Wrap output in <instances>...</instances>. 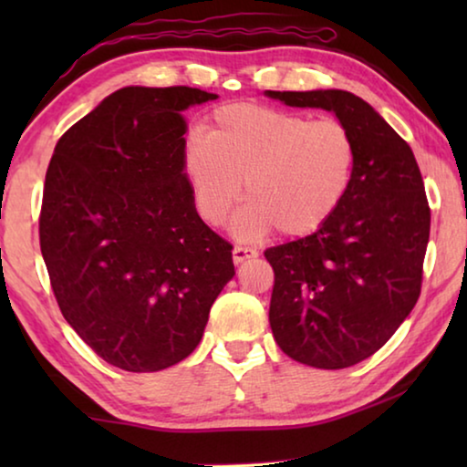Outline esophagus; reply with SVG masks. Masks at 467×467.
Returning a JSON list of instances; mask_svg holds the SVG:
<instances>
[{
    "label": "esophagus",
    "instance_id": "esophagus-1",
    "mask_svg": "<svg viewBox=\"0 0 467 467\" xmlns=\"http://www.w3.org/2000/svg\"><path fill=\"white\" fill-rule=\"evenodd\" d=\"M253 257H257V249L241 247V244H236V247L233 249V262L234 264H243V262H247V259H253Z\"/></svg>",
    "mask_w": 467,
    "mask_h": 467
}]
</instances>
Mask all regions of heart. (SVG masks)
<instances>
[{"label": "heart", "instance_id": "obj_1", "mask_svg": "<svg viewBox=\"0 0 467 467\" xmlns=\"http://www.w3.org/2000/svg\"><path fill=\"white\" fill-rule=\"evenodd\" d=\"M357 164V140L344 123L262 105L218 109L205 138H189L183 150V171L203 223H224L244 181L251 202L234 218L239 239L272 228L290 239L317 233L344 205Z\"/></svg>", "mask_w": 467, "mask_h": 467}]
</instances>
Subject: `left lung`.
I'll use <instances>...</instances> for the list:
<instances>
[{
  "mask_svg": "<svg viewBox=\"0 0 467 467\" xmlns=\"http://www.w3.org/2000/svg\"><path fill=\"white\" fill-rule=\"evenodd\" d=\"M288 107L326 109L352 131L357 177L317 233L265 249L274 270L270 326L292 360L346 368L381 348L414 309L431 208L412 148L352 92L265 90Z\"/></svg>",
  "mask_w": 467,
  "mask_h": 467,
  "instance_id": "obj_1",
  "label": "left lung"
}]
</instances>
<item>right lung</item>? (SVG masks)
Returning <instances> with one entry per match:
<instances>
[{"mask_svg":"<svg viewBox=\"0 0 467 467\" xmlns=\"http://www.w3.org/2000/svg\"><path fill=\"white\" fill-rule=\"evenodd\" d=\"M200 88L128 86L59 138L38 236L63 317L109 365L154 373L192 354L233 244L197 216L181 110Z\"/></svg>","mask_w":467,"mask_h":467,"instance_id":"right-lung-1","label":"right lung"}]
</instances>
